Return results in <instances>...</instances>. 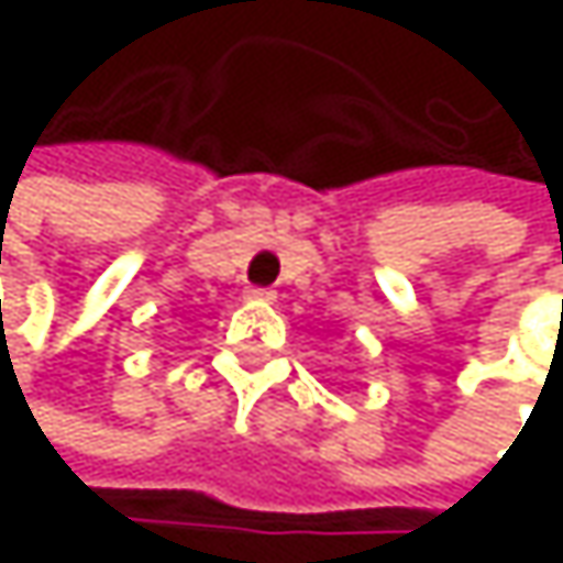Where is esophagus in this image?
I'll use <instances>...</instances> for the list:
<instances>
[{
    "instance_id": "1",
    "label": "esophagus",
    "mask_w": 563,
    "mask_h": 563,
    "mask_svg": "<svg viewBox=\"0 0 563 563\" xmlns=\"http://www.w3.org/2000/svg\"><path fill=\"white\" fill-rule=\"evenodd\" d=\"M244 296H247V299H261V302L277 299V292H274V289H264V286H247V289H244Z\"/></svg>"
}]
</instances>
